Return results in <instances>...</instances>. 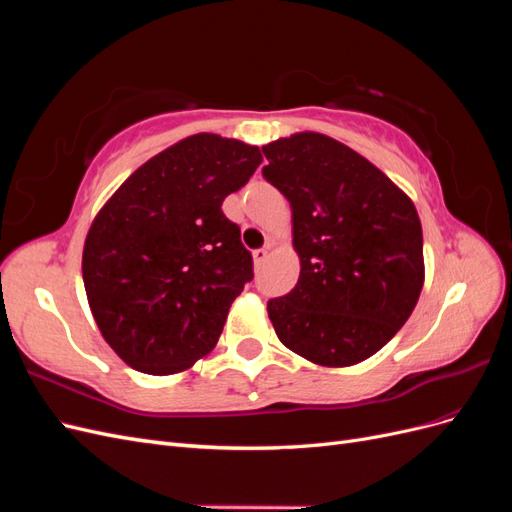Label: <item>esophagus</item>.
<instances>
[{"label":"esophagus","instance_id":"1","mask_svg":"<svg viewBox=\"0 0 512 512\" xmlns=\"http://www.w3.org/2000/svg\"><path fill=\"white\" fill-rule=\"evenodd\" d=\"M267 247H260V250H254V262H256V265H260V262H265V258H267Z\"/></svg>","mask_w":512,"mask_h":512}]
</instances>
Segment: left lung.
I'll return each mask as SVG.
<instances>
[{"label": "left lung", "instance_id": "obj_1", "mask_svg": "<svg viewBox=\"0 0 512 512\" xmlns=\"http://www.w3.org/2000/svg\"><path fill=\"white\" fill-rule=\"evenodd\" d=\"M262 177L292 209L299 282L267 312L280 342L324 367L356 365L404 327L425 282L412 200L380 168L318 132L262 147Z\"/></svg>", "mask_w": 512, "mask_h": 512}]
</instances>
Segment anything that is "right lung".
Segmentation results:
<instances>
[{"instance_id":"add662e5","label":"right lung","mask_w":512,"mask_h":512,"mask_svg":"<svg viewBox=\"0 0 512 512\" xmlns=\"http://www.w3.org/2000/svg\"><path fill=\"white\" fill-rule=\"evenodd\" d=\"M260 162L254 145L194 134L134 170L96 215L83 250L87 301L130 367L177 374L218 344L232 301L254 280L222 203Z\"/></svg>"}]
</instances>
